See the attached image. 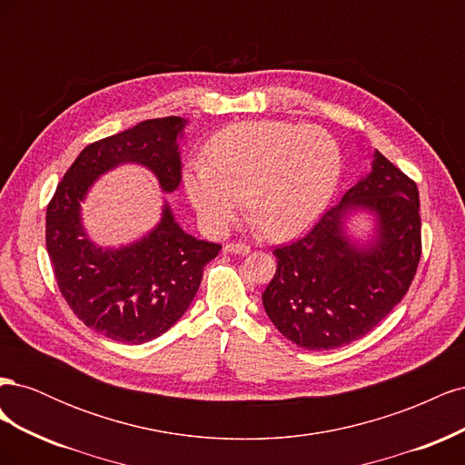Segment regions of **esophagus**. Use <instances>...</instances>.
Returning <instances> with one entry per match:
<instances>
[{
  "label": "esophagus",
  "mask_w": 465,
  "mask_h": 465,
  "mask_svg": "<svg viewBox=\"0 0 465 465\" xmlns=\"http://www.w3.org/2000/svg\"><path fill=\"white\" fill-rule=\"evenodd\" d=\"M224 252H227V254H248L250 246L244 242H229L224 246Z\"/></svg>",
  "instance_id": "1"
}]
</instances>
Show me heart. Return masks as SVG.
Returning a JSON list of instances; mask_svg holds the SVG:
<instances>
[{
	"label": "heart",
	"instance_id": "obj_1",
	"mask_svg": "<svg viewBox=\"0 0 465 465\" xmlns=\"http://www.w3.org/2000/svg\"><path fill=\"white\" fill-rule=\"evenodd\" d=\"M341 176V151L318 125L241 122L221 130L207 147V163L184 174L192 205L209 229L229 224L242 200L267 236L289 238L326 207Z\"/></svg>",
	"mask_w": 465,
	"mask_h": 465
}]
</instances>
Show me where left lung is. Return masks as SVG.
Masks as SVG:
<instances>
[{
    "label": "left lung",
    "mask_w": 465,
    "mask_h": 465,
    "mask_svg": "<svg viewBox=\"0 0 465 465\" xmlns=\"http://www.w3.org/2000/svg\"><path fill=\"white\" fill-rule=\"evenodd\" d=\"M377 215L371 245L342 231L349 210ZM277 270L262 301L273 326L308 351L347 345L376 328L410 291L420 260L415 182L374 153L372 173L347 190L297 242L273 250Z\"/></svg>",
    "instance_id": "1"
}]
</instances>
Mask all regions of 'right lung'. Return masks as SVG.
<instances>
[{
	"mask_svg": "<svg viewBox=\"0 0 465 465\" xmlns=\"http://www.w3.org/2000/svg\"><path fill=\"white\" fill-rule=\"evenodd\" d=\"M184 124L178 116L145 120L87 145L46 207V250L62 297L108 340L139 345L173 328L198 292L203 267L221 252V244L182 231L168 205L154 231L118 250L94 246L81 224L87 190L122 163L147 166L164 192H174L182 182L176 137Z\"/></svg>",
	"mask_w": 465,
	"mask_h": 465,
	"instance_id": "1",
	"label": "right lung"
}]
</instances>
